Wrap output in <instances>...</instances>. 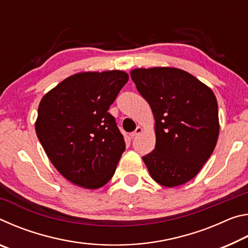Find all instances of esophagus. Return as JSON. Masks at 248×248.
Here are the masks:
<instances>
[{
	"label": "esophagus",
	"mask_w": 248,
	"mask_h": 248,
	"mask_svg": "<svg viewBox=\"0 0 248 248\" xmlns=\"http://www.w3.org/2000/svg\"><path fill=\"white\" fill-rule=\"evenodd\" d=\"M142 131H143V129H142L141 127H137V129L136 130H134V131L131 133V137H137V136H139V134L142 132Z\"/></svg>",
	"instance_id": "obj_1"
}]
</instances>
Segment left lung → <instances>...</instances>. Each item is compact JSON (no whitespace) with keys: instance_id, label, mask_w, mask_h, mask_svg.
<instances>
[{"instance_id":"1","label":"left lung","mask_w":248,"mask_h":248,"mask_svg":"<svg viewBox=\"0 0 248 248\" xmlns=\"http://www.w3.org/2000/svg\"><path fill=\"white\" fill-rule=\"evenodd\" d=\"M130 74L155 119V149L142 157L151 177L165 187L186 184L216 148L220 125L215 94L180 69H136Z\"/></svg>"}]
</instances>
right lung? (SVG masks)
Wrapping results in <instances>:
<instances>
[{
  "label": "right lung",
  "mask_w": 248,
  "mask_h": 248,
  "mask_svg": "<svg viewBox=\"0 0 248 248\" xmlns=\"http://www.w3.org/2000/svg\"><path fill=\"white\" fill-rule=\"evenodd\" d=\"M128 79L119 70L78 73L40 100L37 137L53 166L72 184L97 189L114 176L125 143L108 109Z\"/></svg>",
  "instance_id": "right-lung-1"
}]
</instances>
